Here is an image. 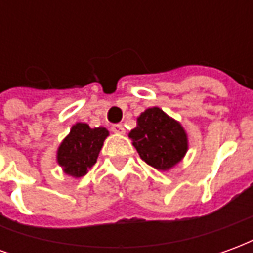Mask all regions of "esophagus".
<instances>
[{
	"label": "esophagus",
	"instance_id": "esophagus-1",
	"mask_svg": "<svg viewBox=\"0 0 253 253\" xmlns=\"http://www.w3.org/2000/svg\"><path fill=\"white\" fill-rule=\"evenodd\" d=\"M111 130L115 134H125V127L122 126V125H114V126L111 127Z\"/></svg>",
	"mask_w": 253,
	"mask_h": 253
}]
</instances>
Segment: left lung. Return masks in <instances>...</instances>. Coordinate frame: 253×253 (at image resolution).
Returning a JSON list of instances; mask_svg holds the SVG:
<instances>
[{"label": "left lung", "instance_id": "1", "mask_svg": "<svg viewBox=\"0 0 253 253\" xmlns=\"http://www.w3.org/2000/svg\"><path fill=\"white\" fill-rule=\"evenodd\" d=\"M128 137L139 157L159 170L173 168L188 150L186 130L159 107L143 111Z\"/></svg>", "mask_w": 253, "mask_h": 253}]
</instances>
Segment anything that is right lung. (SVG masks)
Here are the masks:
<instances>
[{
    "label": "right lung",
    "instance_id": "1",
    "mask_svg": "<svg viewBox=\"0 0 253 253\" xmlns=\"http://www.w3.org/2000/svg\"><path fill=\"white\" fill-rule=\"evenodd\" d=\"M108 134L105 127L90 128L86 123H76L58 148L57 161L63 172L73 177L86 175L89 168L97 161Z\"/></svg>",
    "mask_w": 253,
    "mask_h": 253
}]
</instances>
